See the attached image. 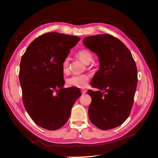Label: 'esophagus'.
<instances>
[{"mask_svg": "<svg viewBox=\"0 0 158 158\" xmlns=\"http://www.w3.org/2000/svg\"><path fill=\"white\" fill-rule=\"evenodd\" d=\"M86 92H87V90H86V89H81V92H82L83 94H85V93H86Z\"/></svg>", "mask_w": 158, "mask_h": 158, "instance_id": "1", "label": "esophagus"}]
</instances>
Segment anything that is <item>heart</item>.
Here are the masks:
<instances>
[{
	"label": "heart",
	"mask_w": 158,
	"mask_h": 158,
	"mask_svg": "<svg viewBox=\"0 0 158 158\" xmlns=\"http://www.w3.org/2000/svg\"><path fill=\"white\" fill-rule=\"evenodd\" d=\"M76 55L85 64H88L89 67V63L93 60L94 59V56L92 52L88 49H81L77 52ZM61 67L64 74H68L69 73L70 58L69 56L65 57L63 62H62ZM89 81V76L88 74H74L66 79V83H67L69 86L84 88L87 86Z\"/></svg>",
	"instance_id": "heart-1"
}]
</instances>
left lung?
<instances>
[{"label": "left lung", "instance_id": "left-lung-1", "mask_svg": "<svg viewBox=\"0 0 158 158\" xmlns=\"http://www.w3.org/2000/svg\"><path fill=\"white\" fill-rule=\"evenodd\" d=\"M83 43L99 57V70L88 90L92 98L88 109L91 122L102 130L116 128L131 113L137 86V68L131 51L109 34L85 37Z\"/></svg>", "mask_w": 158, "mask_h": 158}]
</instances>
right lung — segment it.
<instances>
[{"mask_svg":"<svg viewBox=\"0 0 158 158\" xmlns=\"http://www.w3.org/2000/svg\"><path fill=\"white\" fill-rule=\"evenodd\" d=\"M80 40L77 36L47 33L33 41L22 56L19 80L23 106L32 120L47 130L63 127L82 95L76 88H63L61 67Z\"/></svg>","mask_w":158,"mask_h":158,"instance_id":"1","label":"right lung"}]
</instances>
